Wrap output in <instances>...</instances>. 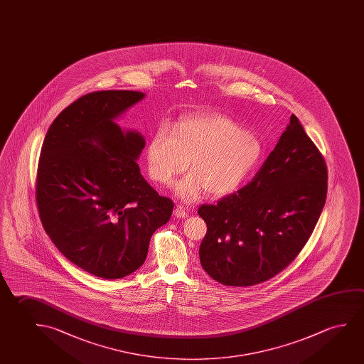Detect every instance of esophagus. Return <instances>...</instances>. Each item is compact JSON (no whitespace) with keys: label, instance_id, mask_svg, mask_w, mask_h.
<instances>
[{"label":"esophagus","instance_id":"obj_1","mask_svg":"<svg viewBox=\"0 0 364 364\" xmlns=\"http://www.w3.org/2000/svg\"><path fill=\"white\" fill-rule=\"evenodd\" d=\"M173 215L176 218H186L188 217V212H185L184 208L181 207V205H176L175 209H173Z\"/></svg>","mask_w":364,"mask_h":364}]
</instances>
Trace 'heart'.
<instances>
[{
	"label": "heart",
	"instance_id": "obj_1",
	"mask_svg": "<svg viewBox=\"0 0 364 364\" xmlns=\"http://www.w3.org/2000/svg\"><path fill=\"white\" fill-rule=\"evenodd\" d=\"M263 146L256 134L220 113H199L181 119L171 129L162 124L147 146V168L152 179L168 185L189 166L193 173L176 185L185 202L207 191L223 196L235 191L257 166Z\"/></svg>",
	"mask_w": 364,
	"mask_h": 364
}]
</instances>
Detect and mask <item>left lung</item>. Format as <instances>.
I'll use <instances>...</instances> for the list:
<instances>
[{
	"label": "left lung",
	"mask_w": 364,
	"mask_h": 364,
	"mask_svg": "<svg viewBox=\"0 0 364 364\" xmlns=\"http://www.w3.org/2000/svg\"><path fill=\"white\" fill-rule=\"evenodd\" d=\"M324 157L300 121L290 123L253 179L198 214L207 223L203 269L227 286H253L290 264L309 241L324 208Z\"/></svg>",
	"instance_id": "obj_1"
}]
</instances>
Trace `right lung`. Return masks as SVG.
I'll list each match as a JSON object with an SVG mask.
<instances>
[{
  "label": "right lung",
  "mask_w": 364,
  "mask_h": 364,
  "mask_svg": "<svg viewBox=\"0 0 364 364\" xmlns=\"http://www.w3.org/2000/svg\"><path fill=\"white\" fill-rule=\"evenodd\" d=\"M144 97H80L51 123L40 154L36 203L45 232L70 262L107 280L140 269L151 235L173 213V200L141 175L144 136L114 122Z\"/></svg>",
  "instance_id": "obj_1"
}]
</instances>
